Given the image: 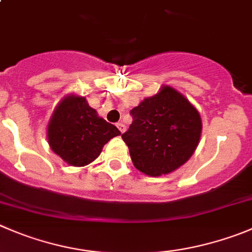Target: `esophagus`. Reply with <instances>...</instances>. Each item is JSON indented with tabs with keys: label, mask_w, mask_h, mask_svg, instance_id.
I'll use <instances>...</instances> for the list:
<instances>
[{
	"label": "esophagus",
	"mask_w": 252,
	"mask_h": 252,
	"mask_svg": "<svg viewBox=\"0 0 252 252\" xmlns=\"http://www.w3.org/2000/svg\"><path fill=\"white\" fill-rule=\"evenodd\" d=\"M116 126H117V128H119L120 132H121V133H124L125 131H126V126H125V125L122 124V122H119V124H117Z\"/></svg>",
	"instance_id": "esophagus-1"
}]
</instances>
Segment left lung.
<instances>
[{"instance_id":"1","label":"left lung","mask_w":252,"mask_h":252,"mask_svg":"<svg viewBox=\"0 0 252 252\" xmlns=\"http://www.w3.org/2000/svg\"><path fill=\"white\" fill-rule=\"evenodd\" d=\"M132 124L121 137L133 166L151 177L168 174L191 157L202 135L198 110L171 86L130 111Z\"/></svg>"}]
</instances>
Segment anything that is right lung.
I'll return each instance as SVG.
<instances>
[{"label":"right lung","instance_id":"add662e5","mask_svg":"<svg viewBox=\"0 0 252 252\" xmlns=\"http://www.w3.org/2000/svg\"><path fill=\"white\" fill-rule=\"evenodd\" d=\"M119 128L97 116L84 96L64 97L48 122V143L56 155L74 167L92 163Z\"/></svg>","mask_w":252,"mask_h":252}]
</instances>
